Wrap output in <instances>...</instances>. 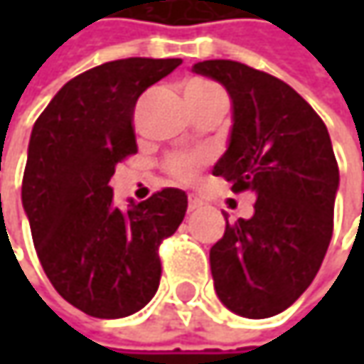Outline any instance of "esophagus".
Segmentation results:
<instances>
[{
  "label": "esophagus",
  "mask_w": 364,
  "mask_h": 364,
  "mask_svg": "<svg viewBox=\"0 0 364 364\" xmlns=\"http://www.w3.org/2000/svg\"><path fill=\"white\" fill-rule=\"evenodd\" d=\"M203 206V200L200 198H196V196H190L188 198V213H194V210H198Z\"/></svg>",
  "instance_id": "esophagus-1"
}]
</instances>
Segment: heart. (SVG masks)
Returning <instances> with one entry per match:
<instances>
[{
    "label": "heart",
    "mask_w": 364,
    "mask_h": 364,
    "mask_svg": "<svg viewBox=\"0 0 364 364\" xmlns=\"http://www.w3.org/2000/svg\"><path fill=\"white\" fill-rule=\"evenodd\" d=\"M218 91L217 85H213L210 80H204V78H192L186 89H184V95L190 97V95H206V92ZM203 160L198 156H174L172 160L168 161V170L172 172L174 178L182 180V182H188L192 180L198 168H200Z\"/></svg>",
    "instance_id": "b5f03b06"
}]
</instances>
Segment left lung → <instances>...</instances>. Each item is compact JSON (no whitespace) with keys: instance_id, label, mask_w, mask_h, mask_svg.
Wrapping results in <instances>:
<instances>
[{"instance_id":"obj_1","label":"left lung","mask_w":364,"mask_h":364,"mask_svg":"<svg viewBox=\"0 0 364 364\" xmlns=\"http://www.w3.org/2000/svg\"><path fill=\"white\" fill-rule=\"evenodd\" d=\"M192 73L231 97L227 151L213 174L257 196L251 218L227 223L210 249L218 300L243 318H269L308 289L332 237L338 166L328 129L284 80L235 60Z\"/></svg>"}]
</instances>
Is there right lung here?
<instances>
[{
	"label": "right lung",
	"mask_w": 364,
	"mask_h": 364,
	"mask_svg": "<svg viewBox=\"0 0 364 364\" xmlns=\"http://www.w3.org/2000/svg\"><path fill=\"white\" fill-rule=\"evenodd\" d=\"M180 58L113 60L68 80L32 127L21 204L50 284L95 318L141 310L160 286V243L186 215L184 190L127 210L113 204L115 166L135 154L133 109Z\"/></svg>",
	"instance_id": "right-lung-1"
}]
</instances>
